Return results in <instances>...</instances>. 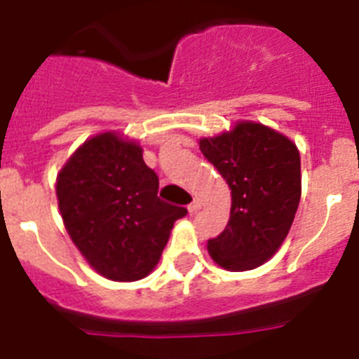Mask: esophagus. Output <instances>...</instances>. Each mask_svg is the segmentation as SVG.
<instances>
[{
	"instance_id": "34e87169",
	"label": "esophagus",
	"mask_w": 359,
	"mask_h": 359,
	"mask_svg": "<svg viewBox=\"0 0 359 359\" xmlns=\"http://www.w3.org/2000/svg\"><path fill=\"white\" fill-rule=\"evenodd\" d=\"M199 208H201V201H199V199H194V201H192L189 205V212H190V214H196V212H198Z\"/></svg>"
}]
</instances>
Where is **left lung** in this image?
<instances>
[{
    "label": "left lung",
    "mask_w": 359,
    "mask_h": 359,
    "mask_svg": "<svg viewBox=\"0 0 359 359\" xmlns=\"http://www.w3.org/2000/svg\"><path fill=\"white\" fill-rule=\"evenodd\" d=\"M199 149L231 190L226 228L208 239L212 259L231 271L261 266L286 239L300 203L297 145L262 123L241 122L203 138Z\"/></svg>",
    "instance_id": "left-lung-1"
}]
</instances>
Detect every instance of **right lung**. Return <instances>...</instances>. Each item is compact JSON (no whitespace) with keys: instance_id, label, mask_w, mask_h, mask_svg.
Returning <instances> with one entry per match:
<instances>
[{"instance_id":"1","label":"right lung","mask_w":359,"mask_h":359,"mask_svg":"<svg viewBox=\"0 0 359 359\" xmlns=\"http://www.w3.org/2000/svg\"><path fill=\"white\" fill-rule=\"evenodd\" d=\"M156 172L142 149L104 133L77 149L57 177L69 237L98 273L118 282L144 278L160 261L187 208L158 198Z\"/></svg>"}]
</instances>
